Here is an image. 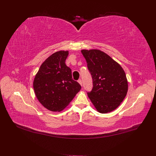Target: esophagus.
Masks as SVG:
<instances>
[{"label":"esophagus","mask_w":156,"mask_h":156,"mask_svg":"<svg viewBox=\"0 0 156 156\" xmlns=\"http://www.w3.org/2000/svg\"><path fill=\"white\" fill-rule=\"evenodd\" d=\"M78 83H79L80 84H81V86L83 85V82H82V80H81V79H79V80H78Z\"/></svg>","instance_id":"34e87169"}]
</instances>
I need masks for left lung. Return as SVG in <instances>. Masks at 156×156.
<instances>
[{
  "instance_id": "left-lung-1",
  "label": "left lung",
  "mask_w": 156,
  "mask_h": 156,
  "mask_svg": "<svg viewBox=\"0 0 156 156\" xmlns=\"http://www.w3.org/2000/svg\"><path fill=\"white\" fill-rule=\"evenodd\" d=\"M92 79V88L87 94L98 112L107 113L119 107L125 98L128 85L120 65L103 52L82 50Z\"/></svg>"
}]
</instances>
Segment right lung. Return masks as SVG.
<instances>
[{
  "mask_svg": "<svg viewBox=\"0 0 156 156\" xmlns=\"http://www.w3.org/2000/svg\"><path fill=\"white\" fill-rule=\"evenodd\" d=\"M68 51H60L47 58L35 76L33 87L38 101L51 111L63 110L81 88L65 64Z\"/></svg>",
  "mask_w": 156,
  "mask_h": 156,
  "instance_id": "add662e5",
  "label": "right lung"
}]
</instances>
